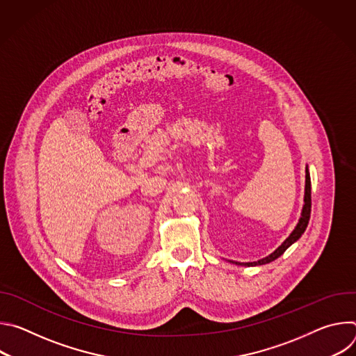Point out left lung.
<instances>
[{"label":"left lung","mask_w":356,"mask_h":356,"mask_svg":"<svg viewBox=\"0 0 356 356\" xmlns=\"http://www.w3.org/2000/svg\"><path fill=\"white\" fill-rule=\"evenodd\" d=\"M310 214H312V181H310V173H309V169L306 168V188H304V206H302V211H301V217L296 225V228L293 229V232L289 235V238H286V241L275 250L272 252L269 257L258 261V262H246V264H239V262H234L231 261L232 264L235 265H245V266H257V265H265V264H269L275 259H277L280 255H283L284 250L293 245L302 234L304 231H306L307 225H309V221H310Z\"/></svg>","instance_id":"obj_1"}]
</instances>
